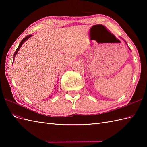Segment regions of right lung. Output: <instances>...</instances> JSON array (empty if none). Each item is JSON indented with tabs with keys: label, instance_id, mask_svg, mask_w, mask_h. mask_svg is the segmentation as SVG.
Wrapping results in <instances>:
<instances>
[{
	"label": "right lung",
	"instance_id": "right-lung-1",
	"mask_svg": "<svg viewBox=\"0 0 147 147\" xmlns=\"http://www.w3.org/2000/svg\"><path fill=\"white\" fill-rule=\"evenodd\" d=\"M30 36H32V35H28V36H26L25 38H24L23 40H21V42H20V45H19V46H18V49H16V51H15V53H14V56H13V59H14V57H15V55H16V54H17V52H18V51H19V50H20V47H21V45H22V44H23V43L26 41V40H28V39Z\"/></svg>",
	"mask_w": 147,
	"mask_h": 147
}]
</instances>
